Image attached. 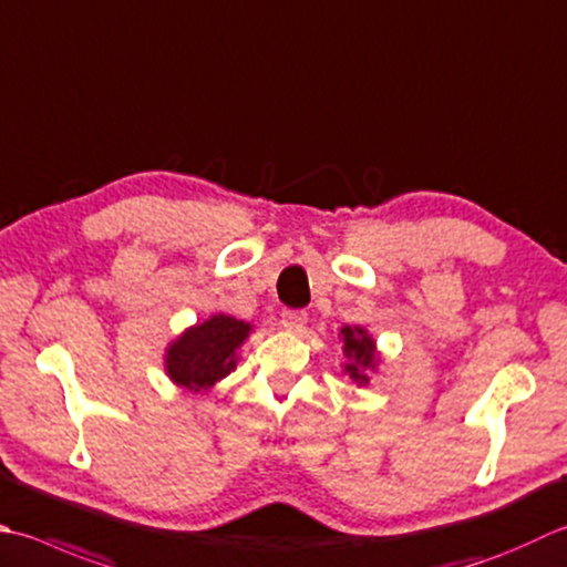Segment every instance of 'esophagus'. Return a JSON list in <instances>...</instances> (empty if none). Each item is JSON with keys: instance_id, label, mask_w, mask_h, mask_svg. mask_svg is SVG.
Segmentation results:
<instances>
[{"instance_id": "esophagus-1", "label": "esophagus", "mask_w": 567, "mask_h": 567, "mask_svg": "<svg viewBox=\"0 0 567 567\" xmlns=\"http://www.w3.org/2000/svg\"><path fill=\"white\" fill-rule=\"evenodd\" d=\"M280 324L287 331H299L307 324V312H302V309H287V312H282Z\"/></svg>"}]
</instances>
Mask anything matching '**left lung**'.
Segmentation results:
<instances>
[{
    "label": "left lung",
    "mask_w": 567,
    "mask_h": 567,
    "mask_svg": "<svg viewBox=\"0 0 567 567\" xmlns=\"http://www.w3.org/2000/svg\"><path fill=\"white\" fill-rule=\"evenodd\" d=\"M343 341V373L359 385L369 383V371L375 369V341L363 327H343L341 329Z\"/></svg>",
    "instance_id": "8db88e82"
}]
</instances>
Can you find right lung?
Segmentation results:
<instances>
[{
    "label": "right lung",
    "mask_w": 567,
    "mask_h": 567,
    "mask_svg": "<svg viewBox=\"0 0 567 567\" xmlns=\"http://www.w3.org/2000/svg\"><path fill=\"white\" fill-rule=\"evenodd\" d=\"M250 334V324L228 315H214L204 324L186 329L166 349V373L188 391H208L236 369V351Z\"/></svg>",
    "instance_id": "obj_1"
}]
</instances>
